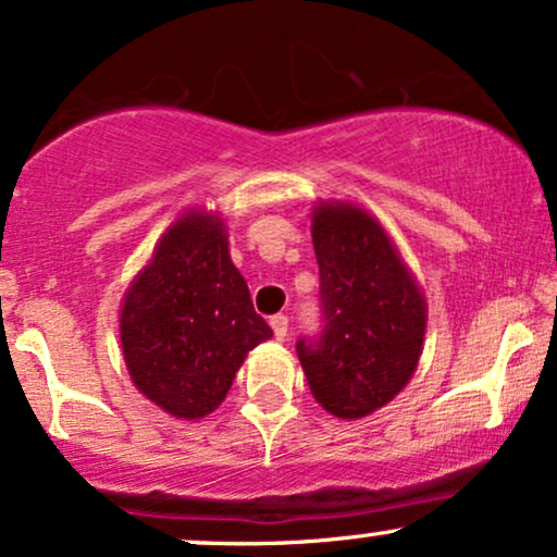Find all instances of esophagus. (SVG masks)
Listing matches in <instances>:
<instances>
[{"label": "esophagus", "instance_id": "34e87169", "mask_svg": "<svg viewBox=\"0 0 557 557\" xmlns=\"http://www.w3.org/2000/svg\"><path fill=\"white\" fill-rule=\"evenodd\" d=\"M270 324H272L274 337H277L280 343H283V339L287 337V317H283V313H277V317L270 319Z\"/></svg>", "mask_w": 557, "mask_h": 557}]
</instances>
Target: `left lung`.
<instances>
[{
  "label": "left lung",
  "mask_w": 557,
  "mask_h": 557,
  "mask_svg": "<svg viewBox=\"0 0 557 557\" xmlns=\"http://www.w3.org/2000/svg\"><path fill=\"white\" fill-rule=\"evenodd\" d=\"M324 330L296 350L313 399L334 418H366L392 401L423 355L428 306L376 214L352 202L311 212Z\"/></svg>",
  "instance_id": "left-lung-1"
}]
</instances>
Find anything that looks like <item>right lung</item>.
Listing matches in <instances>:
<instances>
[{"label": "right lung", "instance_id": "obj_1", "mask_svg": "<svg viewBox=\"0 0 557 557\" xmlns=\"http://www.w3.org/2000/svg\"><path fill=\"white\" fill-rule=\"evenodd\" d=\"M119 337L132 384L160 410L178 420L218 410L246 355L272 337L218 212L173 220L126 290Z\"/></svg>", "mask_w": 557, "mask_h": 557}]
</instances>
